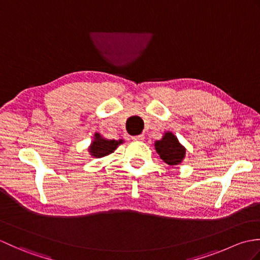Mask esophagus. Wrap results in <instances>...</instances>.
<instances>
[{"instance_id": "1", "label": "esophagus", "mask_w": 260, "mask_h": 260, "mask_svg": "<svg viewBox=\"0 0 260 260\" xmlns=\"http://www.w3.org/2000/svg\"><path fill=\"white\" fill-rule=\"evenodd\" d=\"M132 139H133V141H135V142H143V141H144V139H145V136L143 135V134H141V135L133 136V137H132Z\"/></svg>"}]
</instances>
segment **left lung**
<instances>
[{
  "label": "left lung",
  "mask_w": 260,
  "mask_h": 260,
  "mask_svg": "<svg viewBox=\"0 0 260 260\" xmlns=\"http://www.w3.org/2000/svg\"><path fill=\"white\" fill-rule=\"evenodd\" d=\"M155 150L159 157L169 165L180 164L185 156V148L171 132H167L162 140L155 142Z\"/></svg>",
  "instance_id": "1"
}]
</instances>
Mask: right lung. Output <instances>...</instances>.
I'll use <instances>...</instances> for the list:
<instances>
[{"label": "right lung", "instance_id": "obj_1", "mask_svg": "<svg viewBox=\"0 0 260 260\" xmlns=\"http://www.w3.org/2000/svg\"><path fill=\"white\" fill-rule=\"evenodd\" d=\"M124 141H115V140H106L103 139L101 134L96 133L95 139H93L91 145L89 146V153L93 157H103L106 156L108 154L113 153L116 148L118 147Z\"/></svg>", "mask_w": 260, "mask_h": 260}]
</instances>
